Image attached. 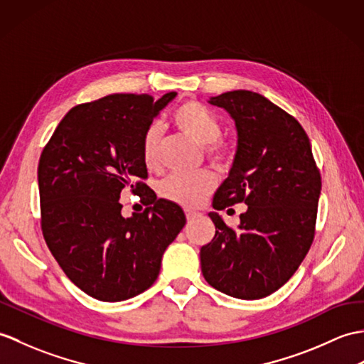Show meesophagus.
Listing matches in <instances>:
<instances>
[{
	"label": "esophagus",
	"instance_id": "1",
	"mask_svg": "<svg viewBox=\"0 0 364 364\" xmlns=\"http://www.w3.org/2000/svg\"><path fill=\"white\" fill-rule=\"evenodd\" d=\"M197 215H198V213H196V210L186 209V218H188V222H189V220H193V218H196Z\"/></svg>",
	"mask_w": 364,
	"mask_h": 364
}]
</instances>
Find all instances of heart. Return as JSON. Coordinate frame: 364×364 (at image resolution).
Instances as JSON below:
<instances>
[{
  "mask_svg": "<svg viewBox=\"0 0 364 364\" xmlns=\"http://www.w3.org/2000/svg\"><path fill=\"white\" fill-rule=\"evenodd\" d=\"M173 125L186 136L200 146L210 163L218 168H226L232 163L234 149L220 136L222 125L215 114L198 102H186L172 114ZM142 161L150 171H155L161 163V130L156 124L149 125L141 139ZM217 180L208 171L196 175H172L159 186V196L184 208H196L205 201L215 189Z\"/></svg>",
  "mask_w": 364,
  "mask_h": 364,
  "instance_id": "heart-1",
  "label": "heart"
}]
</instances>
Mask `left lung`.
I'll list each match as a JSON object with an SVG mask.
<instances>
[{
    "instance_id": "1",
    "label": "left lung",
    "mask_w": 364,
    "mask_h": 364,
    "mask_svg": "<svg viewBox=\"0 0 364 364\" xmlns=\"http://www.w3.org/2000/svg\"><path fill=\"white\" fill-rule=\"evenodd\" d=\"M237 129V151L213 206L245 203L237 230L217 213L210 243L201 247L209 285L239 299H260L289 281L315 237L321 175L302 125L267 97L235 90L210 97Z\"/></svg>"
}]
</instances>
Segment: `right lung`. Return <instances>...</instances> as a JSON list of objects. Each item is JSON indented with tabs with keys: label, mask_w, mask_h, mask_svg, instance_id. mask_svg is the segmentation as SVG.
<instances>
[{
	"label": "right lung",
	"mask_w": 364,
	"mask_h": 364,
	"mask_svg": "<svg viewBox=\"0 0 364 364\" xmlns=\"http://www.w3.org/2000/svg\"><path fill=\"white\" fill-rule=\"evenodd\" d=\"M176 92L109 95L71 108L41 151V231L70 281L91 298L117 302L154 285L161 257L186 225L183 209L144 183L141 139ZM146 209L124 219L120 192Z\"/></svg>",
	"instance_id": "right-lung-1"
}]
</instances>
